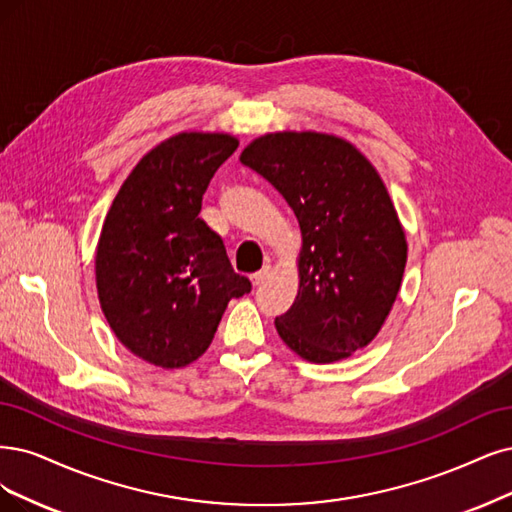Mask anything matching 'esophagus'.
I'll use <instances>...</instances> for the list:
<instances>
[{"instance_id":"obj_1","label":"esophagus","mask_w":512,"mask_h":512,"mask_svg":"<svg viewBox=\"0 0 512 512\" xmlns=\"http://www.w3.org/2000/svg\"><path fill=\"white\" fill-rule=\"evenodd\" d=\"M270 276H272V266H263L259 272H255V274L251 276V280H253L255 287H259V285H263V282H266Z\"/></svg>"}]
</instances>
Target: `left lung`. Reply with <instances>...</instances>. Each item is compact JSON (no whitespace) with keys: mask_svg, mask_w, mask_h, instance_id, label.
<instances>
[{"mask_svg":"<svg viewBox=\"0 0 512 512\" xmlns=\"http://www.w3.org/2000/svg\"><path fill=\"white\" fill-rule=\"evenodd\" d=\"M240 162L266 177L301 230L299 289L276 331L308 363L369 346L394 306L407 238L388 189L361 149L316 130L257 137Z\"/></svg>","mask_w":512,"mask_h":512,"instance_id":"8db88e82","label":"left lung"}]
</instances>
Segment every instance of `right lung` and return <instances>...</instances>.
Masks as SVG:
<instances>
[{
  "label": "right lung",
  "mask_w": 512,
  "mask_h": 512,
  "mask_svg": "<svg viewBox=\"0 0 512 512\" xmlns=\"http://www.w3.org/2000/svg\"><path fill=\"white\" fill-rule=\"evenodd\" d=\"M236 147L227 132L168 137L130 170L103 221L94 255L101 310L122 346L154 367L194 363L230 299L251 291L198 217L208 183Z\"/></svg>",
  "instance_id": "add662e5"
}]
</instances>
